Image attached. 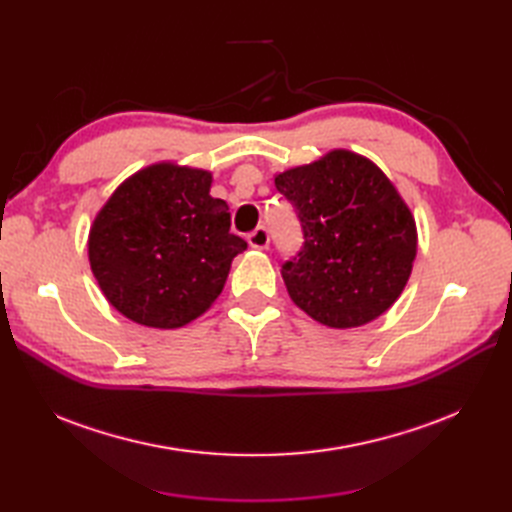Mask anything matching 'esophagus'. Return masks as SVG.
Segmentation results:
<instances>
[{"label":"esophagus","mask_w":512,"mask_h":512,"mask_svg":"<svg viewBox=\"0 0 512 512\" xmlns=\"http://www.w3.org/2000/svg\"><path fill=\"white\" fill-rule=\"evenodd\" d=\"M247 243H250L254 250H267V247H269V230L265 226H258L254 232H250Z\"/></svg>","instance_id":"34e87169"}]
</instances>
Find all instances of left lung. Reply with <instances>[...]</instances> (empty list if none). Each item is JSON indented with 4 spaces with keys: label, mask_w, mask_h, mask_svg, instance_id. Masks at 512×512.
Listing matches in <instances>:
<instances>
[{
    "label": "left lung",
    "mask_w": 512,
    "mask_h": 512,
    "mask_svg": "<svg viewBox=\"0 0 512 512\" xmlns=\"http://www.w3.org/2000/svg\"><path fill=\"white\" fill-rule=\"evenodd\" d=\"M297 209L303 250L282 277L292 303L331 329L376 320L404 292L416 258V222L378 164L350 149L275 175Z\"/></svg>",
    "instance_id": "left-lung-1"
}]
</instances>
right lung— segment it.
I'll return each instance as SVG.
<instances>
[{
  "label": "right lung",
  "instance_id": "right-lung-1",
  "mask_svg": "<svg viewBox=\"0 0 512 512\" xmlns=\"http://www.w3.org/2000/svg\"><path fill=\"white\" fill-rule=\"evenodd\" d=\"M213 175L156 162L123 181L96 213L87 254L106 301L149 329H179L220 297L247 243L213 198Z\"/></svg>",
  "mask_w": 512,
  "mask_h": 512
}]
</instances>
